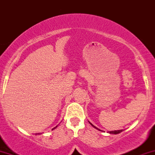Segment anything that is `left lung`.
<instances>
[{"mask_svg": "<svg viewBox=\"0 0 155 155\" xmlns=\"http://www.w3.org/2000/svg\"><path fill=\"white\" fill-rule=\"evenodd\" d=\"M90 124H91L92 127H95V129L98 130H100V131H102V130H101L98 129V128H97V127H96L95 126H94L93 124L91 123V122H90ZM122 130H112V131H109V132H108V133H110V134H115V135H116V134H118V133H120L121 132H122Z\"/></svg>", "mask_w": 155, "mask_h": 155, "instance_id": "1", "label": "left lung"}]
</instances>
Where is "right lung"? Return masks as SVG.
Wrapping results in <instances>:
<instances>
[{"instance_id": "right-lung-1", "label": "right lung", "mask_w": 155, "mask_h": 155, "mask_svg": "<svg viewBox=\"0 0 155 155\" xmlns=\"http://www.w3.org/2000/svg\"><path fill=\"white\" fill-rule=\"evenodd\" d=\"M58 127V126H56V127H54V128H53V129H55V128H56V127ZM38 134L39 135V134H40V133H36V135H38Z\"/></svg>"}]
</instances>
